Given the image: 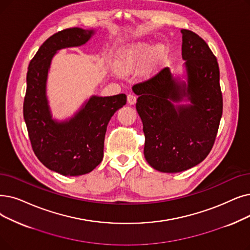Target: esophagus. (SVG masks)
Instances as JSON below:
<instances>
[{"label": "esophagus", "mask_w": 250, "mask_h": 250, "mask_svg": "<svg viewBox=\"0 0 250 250\" xmlns=\"http://www.w3.org/2000/svg\"><path fill=\"white\" fill-rule=\"evenodd\" d=\"M136 101H137V98H136L135 95H133V94L127 95V103L129 105H134L136 103Z\"/></svg>", "instance_id": "1"}]
</instances>
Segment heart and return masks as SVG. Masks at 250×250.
Returning a JSON list of instances; mask_svg holds the SVG:
<instances>
[{
  "label": "heart",
  "instance_id": "b5f03b06",
  "mask_svg": "<svg viewBox=\"0 0 250 250\" xmlns=\"http://www.w3.org/2000/svg\"><path fill=\"white\" fill-rule=\"evenodd\" d=\"M167 48L164 44L154 47L149 42H139L126 47L119 54L117 70L121 73H129L136 70L148 58V66L153 68L166 59Z\"/></svg>",
  "mask_w": 250,
  "mask_h": 250
}]
</instances>
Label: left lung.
<instances>
[{"label":"left lung","instance_id":"8db88e82","mask_svg":"<svg viewBox=\"0 0 250 250\" xmlns=\"http://www.w3.org/2000/svg\"><path fill=\"white\" fill-rule=\"evenodd\" d=\"M183 72L162 69L133 86L145 134L144 156L161 172H181L210 152L223 114L220 69L208 45L182 29Z\"/></svg>","mask_w":250,"mask_h":250}]
</instances>
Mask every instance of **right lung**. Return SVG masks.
Here are the masks:
<instances>
[{"label":"right lung","instance_id":"add662e5","mask_svg":"<svg viewBox=\"0 0 250 250\" xmlns=\"http://www.w3.org/2000/svg\"><path fill=\"white\" fill-rule=\"evenodd\" d=\"M96 30L72 27L50 37L28 65L23 116L30 143L39 160L62 176L75 177L92 171L103 159L104 139L112 115L126 103V96L86 99L71 116L52 114L47 83L52 60L66 48L85 45Z\"/></svg>","mask_w":250,"mask_h":250}]
</instances>
